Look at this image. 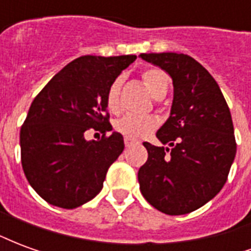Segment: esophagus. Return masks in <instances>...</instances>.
<instances>
[{"instance_id": "34e87169", "label": "esophagus", "mask_w": 251, "mask_h": 251, "mask_svg": "<svg viewBox=\"0 0 251 251\" xmlns=\"http://www.w3.org/2000/svg\"><path fill=\"white\" fill-rule=\"evenodd\" d=\"M124 141H125L126 147H131V145H136V144H138V141H137V140H134V138H130V137H125V138H124Z\"/></svg>"}]
</instances>
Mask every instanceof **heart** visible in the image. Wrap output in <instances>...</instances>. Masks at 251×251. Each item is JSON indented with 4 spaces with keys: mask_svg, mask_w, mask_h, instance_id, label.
<instances>
[{
    "mask_svg": "<svg viewBox=\"0 0 251 251\" xmlns=\"http://www.w3.org/2000/svg\"><path fill=\"white\" fill-rule=\"evenodd\" d=\"M142 80L147 84L149 91L154 98H163L168 91L169 79L168 75L161 68H148L142 72ZM124 77H115L110 83L109 88L106 91V106L111 113H118L121 107V88H122ZM158 126V120L153 115H124L120 120L115 121V130L130 138H142L152 133Z\"/></svg>",
    "mask_w": 251,
    "mask_h": 251,
    "instance_id": "heart-1",
    "label": "heart"
}]
</instances>
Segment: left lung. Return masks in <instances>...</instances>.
Segmentation results:
<instances>
[{
  "label": "left lung",
  "mask_w": 251,
  "mask_h": 251,
  "mask_svg": "<svg viewBox=\"0 0 251 251\" xmlns=\"http://www.w3.org/2000/svg\"><path fill=\"white\" fill-rule=\"evenodd\" d=\"M174 80V103L157 138L171 149L144 142L147 163L138 171L144 198L168 215L198 210L223 185L237 153L230 109L221 88L194 57L184 53H141Z\"/></svg>",
  "instance_id": "1"
}]
</instances>
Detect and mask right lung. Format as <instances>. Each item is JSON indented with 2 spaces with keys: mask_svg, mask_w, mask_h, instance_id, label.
Masks as SVG:
<instances>
[{
  "mask_svg": "<svg viewBox=\"0 0 251 251\" xmlns=\"http://www.w3.org/2000/svg\"><path fill=\"white\" fill-rule=\"evenodd\" d=\"M136 55H86L68 63L36 95L20 130L26 179L50 204L76 208L100 192L107 169L125 144L113 127L106 91ZM87 130L102 133L86 142Z\"/></svg>",
  "mask_w": 251,
  "mask_h": 251,
  "instance_id": "1",
  "label": "right lung"
}]
</instances>
